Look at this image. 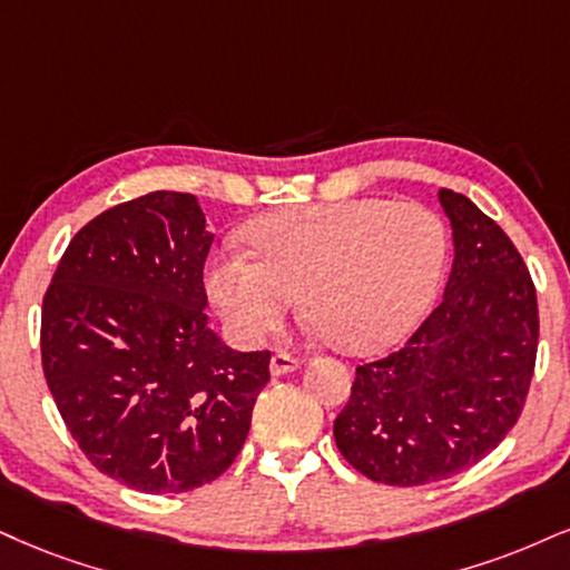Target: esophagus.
<instances>
[{
  "mask_svg": "<svg viewBox=\"0 0 570 570\" xmlns=\"http://www.w3.org/2000/svg\"><path fill=\"white\" fill-rule=\"evenodd\" d=\"M298 367H301V360H298V356L287 354V351H277V354H274L272 362H269V370H272L274 377L287 375V372H296Z\"/></svg>",
  "mask_w": 570,
  "mask_h": 570,
  "instance_id": "obj_1",
  "label": "esophagus"
}]
</instances>
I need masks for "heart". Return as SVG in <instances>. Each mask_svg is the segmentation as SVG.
Returning a JSON list of instances; mask_svg holds the SVG:
<instances>
[{
	"label": "heart",
	"instance_id": "b5f03b06",
	"mask_svg": "<svg viewBox=\"0 0 570 570\" xmlns=\"http://www.w3.org/2000/svg\"><path fill=\"white\" fill-rule=\"evenodd\" d=\"M252 256L222 253L208 296L240 343L283 325L296 296L343 351H372L423 320L446 266V227L420 203L381 198L279 210L248 229Z\"/></svg>",
	"mask_w": 570,
	"mask_h": 570
}]
</instances>
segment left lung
<instances>
[{
  "label": "left lung",
  "instance_id": "8db88e82",
  "mask_svg": "<svg viewBox=\"0 0 570 570\" xmlns=\"http://www.w3.org/2000/svg\"><path fill=\"white\" fill-rule=\"evenodd\" d=\"M439 200L454 240L444 298L402 348L356 367L333 425L351 465L389 487L481 462L521 417L537 364V291L521 253L465 195L441 189Z\"/></svg>",
  "mask_w": 570,
  "mask_h": 570
}]
</instances>
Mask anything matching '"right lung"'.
Masks as SVG:
<instances>
[{
  "label": "right lung",
  "mask_w": 570,
  "mask_h": 570,
  "mask_svg": "<svg viewBox=\"0 0 570 570\" xmlns=\"http://www.w3.org/2000/svg\"><path fill=\"white\" fill-rule=\"evenodd\" d=\"M214 243L189 193L126 200L76 232L41 304V367L62 423L100 473L181 494L235 462L269 351L208 327Z\"/></svg>",
  "instance_id": "right-lung-1"
}]
</instances>
